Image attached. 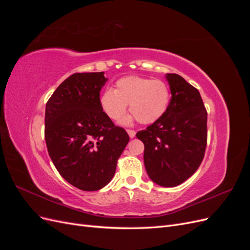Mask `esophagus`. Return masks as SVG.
Returning a JSON list of instances; mask_svg holds the SVG:
<instances>
[{
  "label": "esophagus",
  "instance_id": "obj_1",
  "mask_svg": "<svg viewBox=\"0 0 250 250\" xmlns=\"http://www.w3.org/2000/svg\"><path fill=\"white\" fill-rule=\"evenodd\" d=\"M127 133L129 134V138H130V139H132V138L135 137V131L132 130V129H127Z\"/></svg>",
  "mask_w": 250,
  "mask_h": 250
}]
</instances>
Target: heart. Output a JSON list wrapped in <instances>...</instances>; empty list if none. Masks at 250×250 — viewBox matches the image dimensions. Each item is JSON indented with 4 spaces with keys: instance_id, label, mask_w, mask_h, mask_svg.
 <instances>
[{
    "instance_id": "b5f03b06",
    "label": "heart",
    "mask_w": 250,
    "mask_h": 250,
    "mask_svg": "<svg viewBox=\"0 0 250 250\" xmlns=\"http://www.w3.org/2000/svg\"><path fill=\"white\" fill-rule=\"evenodd\" d=\"M170 93L167 84L162 80L127 76L117 81L116 89L106 88L101 96V106L111 120H120L129 109L142 124H152L167 111ZM131 118L124 120L129 124Z\"/></svg>"
}]
</instances>
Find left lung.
<instances>
[{
    "mask_svg": "<svg viewBox=\"0 0 250 250\" xmlns=\"http://www.w3.org/2000/svg\"><path fill=\"white\" fill-rule=\"evenodd\" d=\"M171 100L165 115L137 133L144 143L150 179L162 187L183 184L199 168L208 140V112L199 90L177 74H167Z\"/></svg>",
    "mask_w": 250,
    "mask_h": 250,
    "instance_id": "8db88e82",
    "label": "left lung"
}]
</instances>
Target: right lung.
<instances>
[{
    "mask_svg": "<svg viewBox=\"0 0 250 250\" xmlns=\"http://www.w3.org/2000/svg\"><path fill=\"white\" fill-rule=\"evenodd\" d=\"M104 72L75 73L46 105L44 139L55 168L82 191H98L115 175L118 158L129 142L124 128L103 111Z\"/></svg>",
    "mask_w": 250,
    "mask_h": 250,
    "instance_id": "obj_1",
    "label": "right lung"
}]
</instances>
